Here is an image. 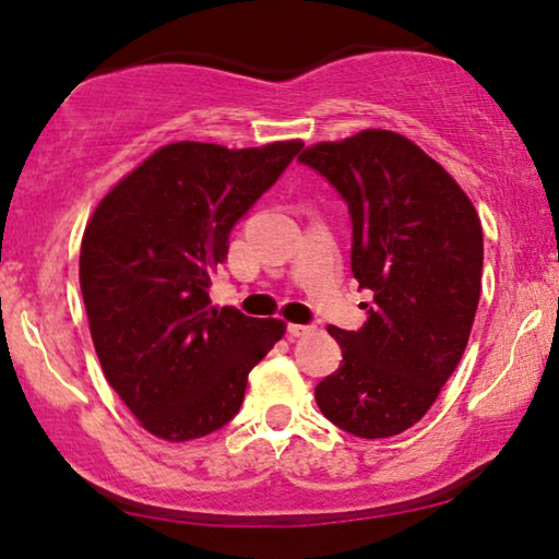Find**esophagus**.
Returning a JSON list of instances; mask_svg holds the SVG:
<instances>
[{"label":"esophagus","instance_id":"esophagus-1","mask_svg":"<svg viewBox=\"0 0 559 559\" xmlns=\"http://www.w3.org/2000/svg\"><path fill=\"white\" fill-rule=\"evenodd\" d=\"M312 333H316V325H300V323L287 325L289 338H305V335H312Z\"/></svg>","mask_w":559,"mask_h":559}]
</instances>
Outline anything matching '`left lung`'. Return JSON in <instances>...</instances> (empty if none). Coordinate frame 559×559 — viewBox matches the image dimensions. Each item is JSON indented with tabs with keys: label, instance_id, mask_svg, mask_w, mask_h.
Here are the masks:
<instances>
[{
	"label": "left lung",
	"instance_id": "obj_1",
	"mask_svg": "<svg viewBox=\"0 0 559 559\" xmlns=\"http://www.w3.org/2000/svg\"><path fill=\"white\" fill-rule=\"evenodd\" d=\"M297 159L348 203L350 270L373 293L361 331L328 328L343 361L316 386V402L356 438H392L425 417L468 346L480 218L445 167L389 129L318 142Z\"/></svg>",
	"mask_w": 559,
	"mask_h": 559
}]
</instances>
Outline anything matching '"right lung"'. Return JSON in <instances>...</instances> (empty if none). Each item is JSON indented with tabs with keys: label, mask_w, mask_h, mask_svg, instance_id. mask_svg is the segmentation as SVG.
<instances>
[{
	"label": "right lung",
	"mask_w": 559,
	"mask_h": 559,
	"mask_svg": "<svg viewBox=\"0 0 559 559\" xmlns=\"http://www.w3.org/2000/svg\"><path fill=\"white\" fill-rule=\"evenodd\" d=\"M302 150L300 140L228 150L173 142L91 213L81 293L104 377L144 430L167 442L224 427L247 377L287 325L211 305L228 234Z\"/></svg>",
	"instance_id": "1"
}]
</instances>
